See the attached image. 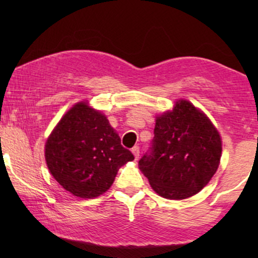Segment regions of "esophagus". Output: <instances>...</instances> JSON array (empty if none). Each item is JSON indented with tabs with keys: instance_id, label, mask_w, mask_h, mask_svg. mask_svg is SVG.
I'll return each mask as SVG.
<instances>
[{
	"instance_id": "34e87169",
	"label": "esophagus",
	"mask_w": 258,
	"mask_h": 258,
	"mask_svg": "<svg viewBox=\"0 0 258 258\" xmlns=\"http://www.w3.org/2000/svg\"><path fill=\"white\" fill-rule=\"evenodd\" d=\"M131 152L133 154V156H135V159L138 160V158H139V147H133Z\"/></svg>"
}]
</instances>
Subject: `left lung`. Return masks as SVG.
I'll return each instance as SVG.
<instances>
[{
  "label": "left lung",
  "mask_w": 258,
  "mask_h": 258,
  "mask_svg": "<svg viewBox=\"0 0 258 258\" xmlns=\"http://www.w3.org/2000/svg\"><path fill=\"white\" fill-rule=\"evenodd\" d=\"M153 153L138 167L156 194L183 200L198 194L217 171L222 155L218 130L199 108L178 99L156 115Z\"/></svg>",
  "instance_id": "1"
}]
</instances>
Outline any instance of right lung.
<instances>
[{
    "label": "right lung",
    "mask_w": 258,
    "mask_h": 258,
    "mask_svg": "<svg viewBox=\"0 0 258 258\" xmlns=\"http://www.w3.org/2000/svg\"><path fill=\"white\" fill-rule=\"evenodd\" d=\"M49 172L67 191L93 199L114 183L121 166L132 161L117 132L88 100L74 104L55 125L44 144Z\"/></svg>",
    "instance_id": "1"
}]
</instances>
